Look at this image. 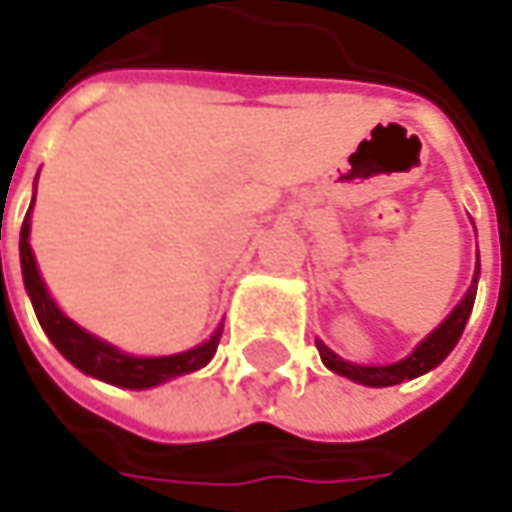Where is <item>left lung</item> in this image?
Listing matches in <instances>:
<instances>
[{
  "label": "left lung",
  "instance_id": "obj_1",
  "mask_svg": "<svg viewBox=\"0 0 512 512\" xmlns=\"http://www.w3.org/2000/svg\"><path fill=\"white\" fill-rule=\"evenodd\" d=\"M479 273V270H476ZM476 282H479V276H473V285L467 290V296H464L459 307L444 319L442 325L436 327L427 339H424L407 359L396 364H384V367H364V364H350L339 359L333 350H327L325 344L316 342L319 347V356H322V362L333 370V373H339V376H347V379H353V382L367 384V387H390V384H399L407 382V379H416V376H422L427 370H433L436 364H442L447 359V353L456 347V342L462 339L464 325H467V319H470V310H473V302H476Z\"/></svg>",
  "mask_w": 512,
  "mask_h": 512
}]
</instances>
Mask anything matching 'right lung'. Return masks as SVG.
I'll use <instances>...</instances> for the list:
<instances>
[{"label": "right lung", "instance_id": "right-lung-1", "mask_svg": "<svg viewBox=\"0 0 512 512\" xmlns=\"http://www.w3.org/2000/svg\"><path fill=\"white\" fill-rule=\"evenodd\" d=\"M30 210L22 222V233H19V259H22V279H25V290H28L36 319L42 330L48 333V339L56 344V350L68 359L70 364H76L82 373H90L102 382L116 384V387H130V390H142V387H153V384L168 382L176 379L182 373H193L199 367H205L216 347H219V336L213 333V339H207L205 344L187 350V353H176V356H162V359H139V356H128L116 347H110L108 342L96 339L85 333L79 325H73L68 316L53 305V299L48 296V290L42 285V276L36 270V259L30 250Z\"/></svg>", "mask_w": 512, "mask_h": 512}]
</instances>
